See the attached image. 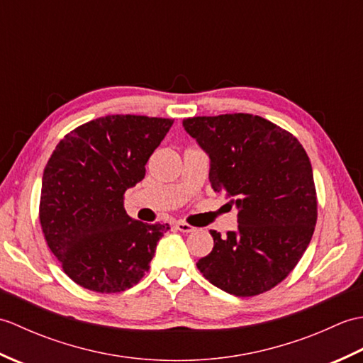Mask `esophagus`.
<instances>
[{
    "label": "esophagus",
    "instance_id": "34e87169",
    "mask_svg": "<svg viewBox=\"0 0 363 363\" xmlns=\"http://www.w3.org/2000/svg\"><path fill=\"white\" fill-rule=\"evenodd\" d=\"M176 229L181 230V233H186V234L194 233V230H195V228L190 226L189 223H186V221H177L176 223Z\"/></svg>",
    "mask_w": 363,
    "mask_h": 363
}]
</instances>
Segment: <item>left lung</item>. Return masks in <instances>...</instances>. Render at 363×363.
<instances>
[{
	"label": "left lung",
	"instance_id": "obj_1",
	"mask_svg": "<svg viewBox=\"0 0 363 363\" xmlns=\"http://www.w3.org/2000/svg\"><path fill=\"white\" fill-rule=\"evenodd\" d=\"M211 159L209 181L237 207L235 230H211L213 250L196 267L215 287L256 296L282 282L309 246L317 191L309 156L287 130L257 115L182 121Z\"/></svg>",
	"mask_w": 363,
	"mask_h": 363
}]
</instances>
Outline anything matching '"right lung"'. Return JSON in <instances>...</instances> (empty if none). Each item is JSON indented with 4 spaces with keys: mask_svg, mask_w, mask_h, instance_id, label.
Masks as SVG:
<instances>
[{
    "mask_svg": "<svg viewBox=\"0 0 363 363\" xmlns=\"http://www.w3.org/2000/svg\"><path fill=\"white\" fill-rule=\"evenodd\" d=\"M169 118L107 115L67 134L42 177L40 225L65 274L98 293L130 289L150 269L168 225L130 218L123 195L145 177Z\"/></svg>",
    "mask_w": 363,
    "mask_h": 363,
    "instance_id": "right-lung-1",
    "label": "right lung"
}]
</instances>
